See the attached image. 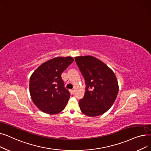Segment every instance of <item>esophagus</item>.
Masks as SVG:
<instances>
[{
    "instance_id": "1",
    "label": "esophagus",
    "mask_w": 151,
    "mask_h": 151,
    "mask_svg": "<svg viewBox=\"0 0 151 151\" xmlns=\"http://www.w3.org/2000/svg\"><path fill=\"white\" fill-rule=\"evenodd\" d=\"M70 92L71 94H73L74 93V91L73 90H70Z\"/></svg>"
}]
</instances>
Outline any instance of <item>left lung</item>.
<instances>
[{
	"mask_svg": "<svg viewBox=\"0 0 151 151\" xmlns=\"http://www.w3.org/2000/svg\"><path fill=\"white\" fill-rule=\"evenodd\" d=\"M75 59L86 84L84 97L79 101L81 112L90 117L104 114L113 105L119 91L114 71L92 55Z\"/></svg>",
	"mask_w": 151,
	"mask_h": 151,
	"instance_id": "obj_1",
	"label": "left lung"
}]
</instances>
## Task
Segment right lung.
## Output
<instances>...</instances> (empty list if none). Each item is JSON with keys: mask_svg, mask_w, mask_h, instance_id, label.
I'll return each mask as SVG.
<instances>
[{"mask_svg": "<svg viewBox=\"0 0 151 151\" xmlns=\"http://www.w3.org/2000/svg\"><path fill=\"white\" fill-rule=\"evenodd\" d=\"M74 61L72 57H58L40 65L32 74L29 92L34 104L42 111L55 114L64 109L70 98L62 73Z\"/></svg>", "mask_w": 151, "mask_h": 151, "instance_id": "right-lung-1", "label": "right lung"}]
</instances>
